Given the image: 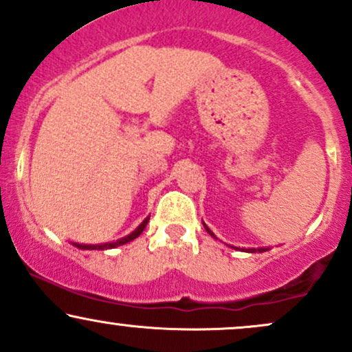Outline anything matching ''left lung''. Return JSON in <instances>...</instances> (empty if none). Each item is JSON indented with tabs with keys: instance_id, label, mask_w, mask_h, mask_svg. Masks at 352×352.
<instances>
[{
	"instance_id": "left-lung-1",
	"label": "left lung",
	"mask_w": 352,
	"mask_h": 352,
	"mask_svg": "<svg viewBox=\"0 0 352 352\" xmlns=\"http://www.w3.org/2000/svg\"><path fill=\"white\" fill-rule=\"evenodd\" d=\"M204 227H205V230H207V232L210 233V235H212L213 238H217L215 235H213V232H212V230H210L208 227H207V225H205L204 223ZM232 248H235V250H240V248H236V246H232ZM266 250H270V248H241V252H248V253H263V252H266Z\"/></svg>"
}]
</instances>
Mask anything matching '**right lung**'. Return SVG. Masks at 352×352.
<instances>
[{
	"mask_svg": "<svg viewBox=\"0 0 352 352\" xmlns=\"http://www.w3.org/2000/svg\"><path fill=\"white\" fill-rule=\"evenodd\" d=\"M147 223H148V218H145L142 223H140L139 227H137L134 232L131 233V235L120 238V240H117V241H112V243H100V245H79V243H72V245L78 246V248H80V250H107V248H116V246L125 245V243H129V241L135 240V238L144 232L145 225H147Z\"/></svg>",
	"mask_w": 352,
	"mask_h": 352,
	"instance_id": "obj_1",
	"label": "right lung"
}]
</instances>
